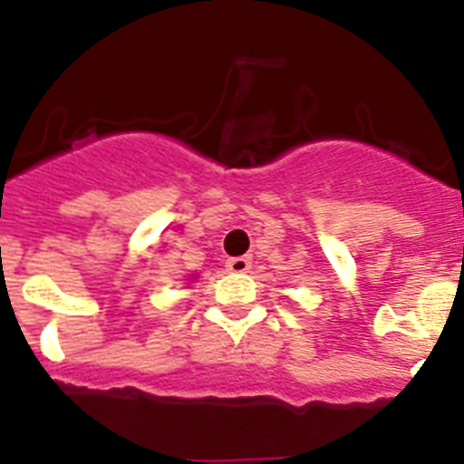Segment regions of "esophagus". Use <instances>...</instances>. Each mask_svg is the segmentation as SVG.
Returning <instances> with one entry per match:
<instances>
[{"mask_svg":"<svg viewBox=\"0 0 464 464\" xmlns=\"http://www.w3.org/2000/svg\"><path fill=\"white\" fill-rule=\"evenodd\" d=\"M225 266H227V271H232V274H246V271L253 266V262H250V257L241 255V257H229V260L225 262Z\"/></svg>","mask_w":464,"mask_h":464,"instance_id":"34e87169","label":"esophagus"}]
</instances>
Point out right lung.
<instances>
[{
    "instance_id": "obj_1",
    "label": "right lung",
    "mask_w": 464,
    "mask_h": 464,
    "mask_svg": "<svg viewBox=\"0 0 464 464\" xmlns=\"http://www.w3.org/2000/svg\"><path fill=\"white\" fill-rule=\"evenodd\" d=\"M193 278H195V276H193Z\"/></svg>"
}]
</instances>
